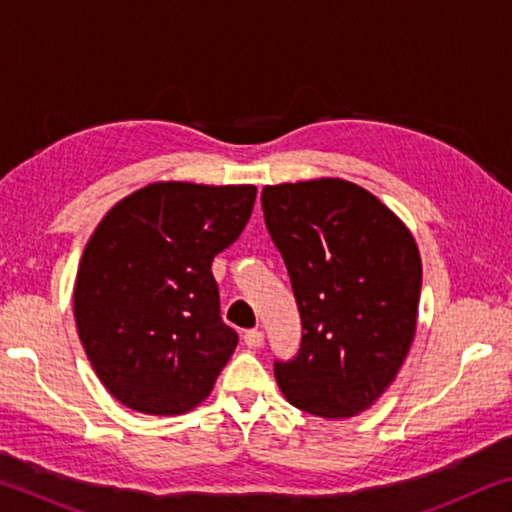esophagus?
Returning a JSON list of instances; mask_svg holds the SVG:
<instances>
[{
	"label": "esophagus",
	"instance_id": "esophagus-1",
	"mask_svg": "<svg viewBox=\"0 0 512 512\" xmlns=\"http://www.w3.org/2000/svg\"><path fill=\"white\" fill-rule=\"evenodd\" d=\"M244 341H246L248 348H253V350L262 348V343H264V332H262V329H248V332L244 334Z\"/></svg>",
	"mask_w": 512,
	"mask_h": 512
}]
</instances>
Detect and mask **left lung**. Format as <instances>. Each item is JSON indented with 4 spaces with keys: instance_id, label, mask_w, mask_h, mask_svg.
Segmentation results:
<instances>
[{
    "instance_id": "1",
    "label": "left lung",
    "mask_w": 512,
    "mask_h": 512,
    "mask_svg": "<svg viewBox=\"0 0 512 512\" xmlns=\"http://www.w3.org/2000/svg\"><path fill=\"white\" fill-rule=\"evenodd\" d=\"M266 228L302 320L293 361H275L300 411L345 420L393 384L415 339L422 287L411 230L368 189L341 178L266 185Z\"/></svg>"
}]
</instances>
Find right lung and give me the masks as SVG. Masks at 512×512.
I'll return each instance as SVG.
<instances>
[{"instance_id":"1","label":"right lung","mask_w":512,"mask_h":512,"mask_svg":"<svg viewBox=\"0 0 512 512\" xmlns=\"http://www.w3.org/2000/svg\"><path fill=\"white\" fill-rule=\"evenodd\" d=\"M255 185L151 183L112 207L74 284L79 339L106 391L146 415L212 393L239 336L221 320L212 259L250 219Z\"/></svg>"}]
</instances>
